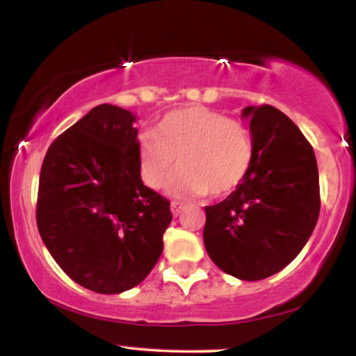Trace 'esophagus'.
Instances as JSON below:
<instances>
[{
	"label": "esophagus",
	"mask_w": 356,
	"mask_h": 356,
	"mask_svg": "<svg viewBox=\"0 0 356 356\" xmlns=\"http://www.w3.org/2000/svg\"><path fill=\"white\" fill-rule=\"evenodd\" d=\"M184 211V204L183 202H178V201H173L172 202V213L175 217L181 216V212Z\"/></svg>",
	"instance_id": "esophagus-1"
}]
</instances>
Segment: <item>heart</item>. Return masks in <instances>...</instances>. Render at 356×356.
<instances>
[{
	"mask_svg": "<svg viewBox=\"0 0 356 356\" xmlns=\"http://www.w3.org/2000/svg\"><path fill=\"white\" fill-rule=\"evenodd\" d=\"M140 177L149 188L170 183L178 196H225L235 191L250 173L254 145L241 121L204 105L173 110L159 121L155 134L138 139Z\"/></svg>",
	"mask_w": 356,
	"mask_h": 356,
	"instance_id": "heart-1",
	"label": "heart"
}]
</instances>
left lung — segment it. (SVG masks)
<instances>
[{"mask_svg":"<svg viewBox=\"0 0 356 356\" xmlns=\"http://www.w3.org/2000/svg\"><path fill=\"white\" fill-rule=\"evenodd\" d=\"M254 157L227 199L206 209L204 245L223 272L262 280L289 266L319 217L314 150L289 116L270 105L246 106Z\"/></svg>","mask_w":356,"mask_h":356,"instance_id":"8db88e82","label":"left lung"}]
</instances>
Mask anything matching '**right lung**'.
<instances>
[{"label": "right lung", "instance_id": "obj_1", "mask_svg": "<svg viewBox=\"0 0 356 356\" xmlns=\"http://www.w3.org/2000/svg\"><path fill=\"white\" fill-rule=\"evenodd\" d=\"M136 116L92 108L47 150L37 227L53 259L97 293L139 285L157 264L172 222L170 201L140 179Z\"/></svg>", "mask_w": 356, "mask_h": 356}]
</instances>
